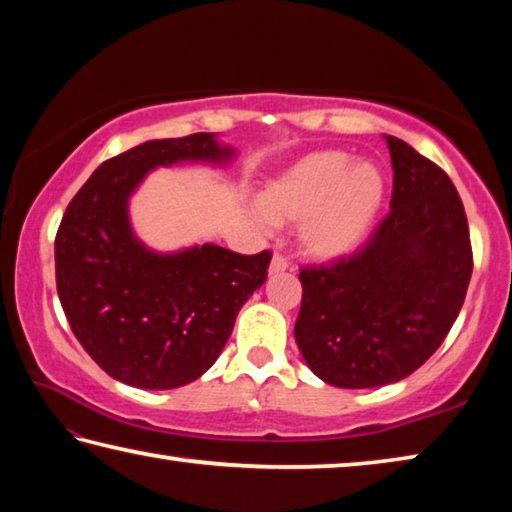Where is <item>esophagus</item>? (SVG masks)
<instances>
[{
    "label": "esophagus",
    "instance_id": "obj_1",
    "mask_svg": "<svg viewBox=\"0 0 512 512\" xmlns=\"http://www.w3.org/2000/svg\"><path fill=\"white\" fill-rule=\"evenodd\" d=\"M285 270H290L288 258H283L281 254H274V256H272V263H270V274L274 276V274H281V272H285Z\"/></svg>",
    "mask_w": 512,
    "mask_h": 512
}]
</instances>
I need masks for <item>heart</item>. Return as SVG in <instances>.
<instances>
[{"instance_id":"b5f03b06","label":"heart","mask_w":512,"mask_h":512,"mask_svg":"<svg viewBox=\"0 0 512 512\" xmlns=\"http://www.w3.org/2000/svg\"><path fill=\"white\" fill-rule=\"evenodd\" d=\"M384 193L387 177L373 161H353L342 150H321L267 182L258 195V211L272 224L299 222L303 254L333 261L351 254L369 236Z\"/></svg>"}]
</instances>
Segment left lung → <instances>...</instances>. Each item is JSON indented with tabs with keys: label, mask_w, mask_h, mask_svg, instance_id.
Masks as SVG:
<instances>
[{
	"label": "left lung",
	"mask_w": 512,
	"mask_h": 512,
	"mask_svg": "<svg viewBox=\"0 0 512 512\" xmlns=\"http://www.w3.org/2000/svg\"><path fill=\"white\" fill-rule=\"evenodd\" d=\"M391 211L353 256L303 267L294 337L310 371L339 389L393 384L423 366L459 317L470 229L452 179L387 134Z\"/></svg>",
	"instance_id": "8db88e82"
}]
</instances>
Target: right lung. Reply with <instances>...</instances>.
<instances>
[{
  "instance_id": "obj_1",
  "label": "right lung",
  "mask_w": 512,
  "mask_h": 512,
  "mask_svg": "<svg viewBox=\"0 0 512 512\" xmlns=\"http://www.w3.org/2000/svg\"><path fill=\"white\" fill-rule=\"evenodd\" d=\"M233 157L213 132L146 141L103 161L69 202L56 236L58 297L76 339L110 378L150 391L197 380L265 283L270 251L242 256L204 242L161 254L130 224V197L150 170Z\"/></svg>"
}]
</instances>
